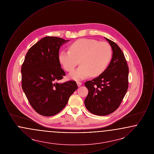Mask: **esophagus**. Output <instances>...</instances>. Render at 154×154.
Segmentation results:
<instances>
[{"instance_id":"esophagus-1","label":"esophagus","mask_w":154,"mask_h":154,"mask_svg":"<svg viewBox=\"0 0 154 154\" xmlns=\"http://www.w3.org/2000/svg\"><path fill=\"white\" fill-rule=\"evenodd\" d=\"M77 84L78 85V87H80L81 85H82V82H81L80 81H77Z\"/></svg>"}]
</instances>
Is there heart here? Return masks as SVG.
Returning <instances> with one entry per match:
<instances>
[{
  "label": "heart",
  "instance_id": "obj_1",
  "mask_svg": "<svg viewBox=\"0 0 154 154\" xmlns=\"http://www.w3.org/2000/svg\"><path fill=\"white\" fill-rule=\"evenodd\" d=\"M69 51L59 53V63L63 69L71 72L77 66V69L70 74L74 80H81L90 75L99 76L109 66L112 58V50L106 42H99L89 38H81L69 45Z\"/></svg>",
  "mask_w": 154,
  "mask_h": 154
}]
</instances>
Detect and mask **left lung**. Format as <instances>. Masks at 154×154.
Returning <instances> with one entry per match:
<instances>
[{
	"mask_svg": "<svg viewBox=\"0 0 154 154\" xmlns=\"http://www.w3.org/2000/svg\"><path fill=\"white\" fill-rule=\"evenodd\" d=\"M105 38L112 50L110 64L97 77L85 82L88 89L85 106L90 112L101 116L117 109L128 88L129 67L124 54L116 43Z\"/></svg>",
	"mask_w": 154,
	"mask_h": 154,
	"instance_id": "1",
	"label": "left lung"
}]
</instances>
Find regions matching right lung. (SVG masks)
I'll list each match as a JSON object with an SVG mask.
<instances>
[{"label":"right lung","mask_w":154,"mask_h":154,"mask_svg":"<svg viewBox=\"0 0 154 154\" xmlns=\"http://www.w3.org/2000/svg\"><path fill=\"white\" fill-rule=\"evenodd\" d=\"M69 40L45 37L30 48L21 68L22 88L39 114L51 117L62 110L77 89L74 81L56 82L65 75L59 62L60 47Z\"/></svg>","instance_id":"add662e5"}]
</instances>
